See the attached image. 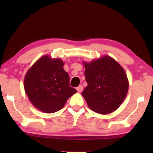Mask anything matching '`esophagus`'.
I'll return each instance as SVG.
<instances>
[{"label": "esophagus", "instance_id": "1", "mask_svg": "<svg viewBox=\"0 0 153 153\" xmlns=\"http://www.w3.org/2000/svg\"><path fill=\"white\" fill-rule=\"evenodd\" d=\"M76 91L78 93H81L83 91V85H79L78 87L76 88Z\"/></svg>", "mask_w": 153, "mask_h": 153}]
</instances>
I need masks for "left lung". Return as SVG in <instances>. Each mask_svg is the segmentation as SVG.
Here are the masks:
<instances>
[{
    "mask_svg": "<svg viewBox=\"0 0 153 153\" xmlns=\"http://www.w3.org/2000/svg\"><path fill=\"white\" fill-rule=\"evenodd\" d=\"M88 85L82 92L88 106L97 114L114 112L124 102L129 81L122 66L108 56L83 62Z\"/></svg>",
    "mask_w": 153,
    "mask_h": 153,
    "instance_id": "8db88e82",
    "label": "left lung"
}]
</instances>
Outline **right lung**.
Here are the masks:
<instances>
[{"label":"right lung","mask_w":153,"mask_h":153,"mask_svg":"<svg viewBox=\"0 0 153 153\" xmlns=\"http://www.w3.org/2000/svg\"><path fill=\"white\" fill-rule=\"evenodd\" d=\"M63 66L61 59L45 55L39 58L25 75V92L33 105L41 111L47 114L58 111L77 92L70 86V76Z\"/></svg>","instance_id":"add662e5"}]
</instances>
